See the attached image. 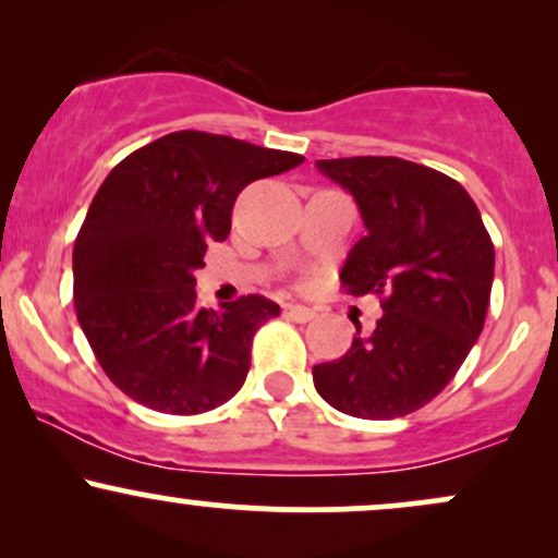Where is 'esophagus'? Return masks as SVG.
I'll use <instances>...</instances> for the list:
<instances>
[{
  "label": "esophagus",
  "instance_id": "esophagus-1",
  "mask_svg": "<svg viewBox=\"0 0 558 558\" xmlns=\"http://www.w3.org/2000/svg\"><path fill=\"white\" fill-rule=\"evenodd\" d=\"M286 317L296 319V323H310V319L315 317V310H310V306H301V304H288Z\"/></svg>",
  "mask_w": 558,
  "mask_h": 558
}]
</instances>
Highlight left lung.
Masks as SVG:
<instances>
[{
    "mask_svg": "<svg viewBox=\"0 0 558 558\" xmlns=\"http://www.w3.org/2000/svg\"><path fill=\"white\" fill-rule=\"evenodd\" d=\"M360 207L367 235L341 270L351 296L377 293L383 317L341 360L312 369L338 412L393 420L444 390L483 332L496 252L453 178L399 157L317 159Z\"/></svg>",
    "mask_w": 558,
    "mask_h": 558,
    "instance_id": "1",
    "label": "left lung"
}]
</instances>
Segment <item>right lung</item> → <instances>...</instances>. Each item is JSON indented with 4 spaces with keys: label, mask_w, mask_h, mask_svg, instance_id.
Returning a JSON list of instances; mask_svg holds the SVG:
<instances>
[{
    "label": "right lung",
    "mask_w": 558,
    "mask_h": 558,
    "mask_svg": "<svg viewBox=\"0 0 558 558\" xmlns=\"http://www.w3.org/2000/svg\"><path fill=\"white\" fill-rule=\"evenodd\" d=\"M304 162L293 151L202 131L151 141L114 165L73 248L75 315L96 362L133 401L202 414L239 393L252 338L275 301L196 304L207 243L226 241L243 189Z\"/></svg>",
    "instance_id": "right-lung-1"
}]
</instances>
